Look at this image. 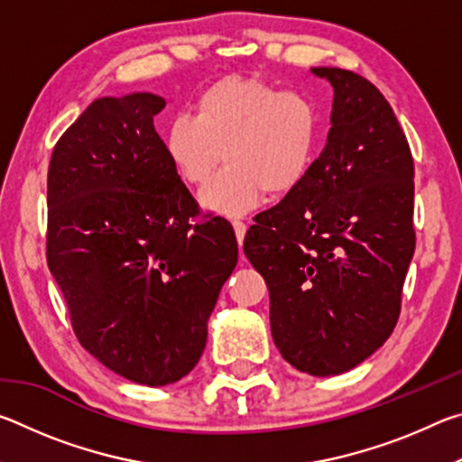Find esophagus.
<instances>
[{
    "instance_id": "1",
    "label": "esophagus",
    "mask_w": 462,
    "mask_h": 462,
    "mask_svg": "<svg viewBox=\"0 0 462 462\" xmlns=\"http://www.w3.org/2000/svg\"><path fill=\"white\" fill-rule=\"evenodd\" d=\"M232 226H234V232H236L238 245H242V240H245V234H246V224L240 220H232Z\"/></svg>"
}]
</instances>
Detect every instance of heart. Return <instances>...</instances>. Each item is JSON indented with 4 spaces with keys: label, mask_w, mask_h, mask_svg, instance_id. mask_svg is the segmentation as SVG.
Here are the masks:
<instances>
[{
    "label": "heart",
    "mask_w": 462,
    "mask_h": 462,
    "mask_svg": "<svg viewBox=\"0 0 462 462\" xmlns=\"http://www.w3.org/2000/svg\"><path fill=\"white\" fill-rule=\"evenodd\" d=\"M318 114L300 93L248 77H226L201 93L198 116L169 122L165 148L185 183H206L222 156L228 161L199 191L208 212L240 216L264 191H293L314 162Z\"/></svg>",
    "instance_id": "1"
}]
</instances>
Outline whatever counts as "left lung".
<instances>
[{"label":"left lung","instance_id":"left-lung-1","mask_svg":"<svg viewBox=\"0 0 462 462\" xmlns=\"http://www.w3.org/2000/svg\"><path fill=\"white\" fill-rule=\"evenodd\" d=\"M334 89L332 128L303 181L254 217L245 254L269 287L271 334L297 371L355 369L397 324L416 248L413 159L371 81L314 67Z\"/></svg>","mask_w":462,"mask_h":462}]
</instances>
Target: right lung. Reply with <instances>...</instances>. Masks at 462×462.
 Masks as SVG:
<instances>
[{
    "mask_svg": "<svg viewBox=\"0 0 462 462\" xmlns=\"http://www.w3.org/2000/svg\"><path fill=\"white\" fill-rule=\"evenodd\" d=\"M154 93L99 97L67 128L49 165L46 261L81 346L140 385L185 377L238 263L224 217L199 208L152 118Z\"/></svg>",
    "mask_w": 462,
    "mask_h": 462,
    "instance_id": "1",
    "label": "right lung"
}]
</instances>
